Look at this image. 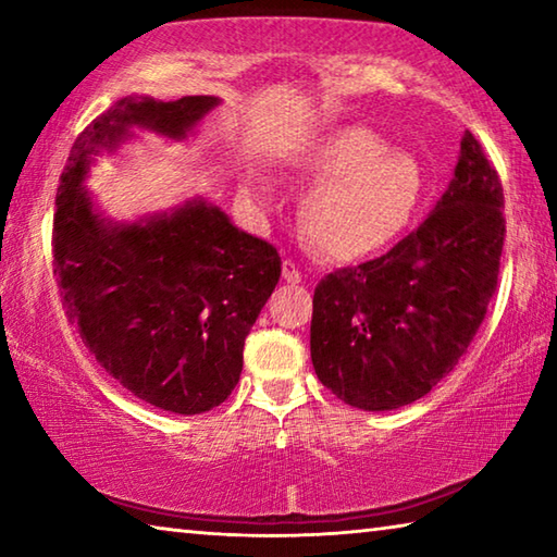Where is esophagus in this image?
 Returning a JSON list of instances; mask_svg holds the SVG:
<instances>
[{"label":"esophagus","instance_id":"esophagus-1","mask_svg":"<svg viewBox=\"0 0 557 557\" xmlns=\"http://www.w3.org/2000/svg\"><path fill=\"white\" fill-rule=\"evenodd\" d=\"M282 277H285V282H289V285H299L301 270L297 268V262H292V260L282 262Z\"/></svg>","mask_w":557,"mask_h":557}]
</instances>
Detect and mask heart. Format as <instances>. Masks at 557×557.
<instances>
[{"instance_id": "b5f03b06", "label": "heart", "mask_w": 557, "mask_h": 557, "mask_svg": "<svg viewBox=\"0 0 557 557\" xmlns=\"http://www.w3.org/2000/svg\"><path fill=\"white\" fill-rule=\"evenodd\" d=\"M297 172L314 184L301 203L309 243L332 260L383 250L408 228L425 196L418 159L388 149L369 127L338 125L301 149Z\"/></svg>"}]
</instances>
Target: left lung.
I'll return each instance as SVG.
<instances>
[{
    "label": "left lung",
    "mask_w": 557,
    "mask_h": 557,
    "mask_svg": "<svg viewBox=\"0 0 557 557\" xmlns=\"http://www.w3.org/2000/svg\"><path fill=\"white\" fill-rule=\"evenodd\" d=\"M504 188L465 132L447 191L385 256L314 289L317 379L358 410H395L455 369L482 326L504 250Z\"/></svg>",
    "instance_id": "obj_1"
}]
</instances>
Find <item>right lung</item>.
I'll list each match as a JSON object with an SVG mask.
<instances>
[{
    "mask_svg": "<svg viewBox=\"0 0 557 557\" xmlns=\"http://www.w3.org/2000/svg\"><path fill=\"white\" fill-rule=\"evenodd\" d=\"M219 102L117 100L75 139L55 194L53 272L69 322L122 388L176 414L215 408L240 381L245 336L282 260L206 199L120 223L83 182L96 157L117 152L135 129L182 143Z\"/></svg>",
    "mask_w": 557,
    "mask_h": 557,
    "instance_id": "right-lung-1",
    "label": "right lung"
}]
</instances>
